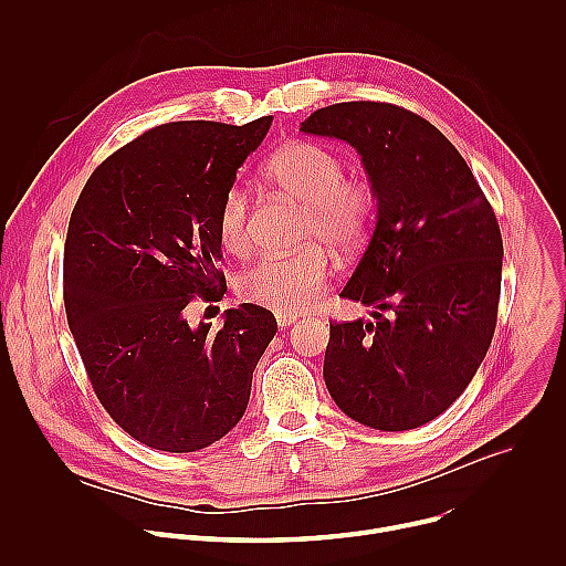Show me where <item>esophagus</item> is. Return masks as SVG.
<instances>
[{
  "label": "esophagus",
  "mask_w": 566,
  "mask_h": 566,
  "mask_svg": "<svg viewBox=\"0 0 566 566\" xmlns=\"http://www.w3.org/2000/svg\"><path fill=\"white\" fill-rule=\"evenodd\" d=\"M275 317H277V325H280L282 329H286V327H291V325H295V322H297V315H284V313H277Z\"/></svg>",
  "instance_id": "1"
}]
</instances>
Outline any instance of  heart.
Returning <instances> with one entry per match:
<instances>
[{
    "mask_svg": "<svg viewBox=\"0 0 566 566\" xmlns=\"http://www.w3.org/2000/svg\"><path fill=\"white\" fill-rule=\"evenodd\" d=\"M273 190L304 208L291 255H269L241 273L239 295L275 313L297 315L325 289L332 262L315 244L340 255L354 253L376 214V188L358 172L347 175L343 158L319 143L291 140L273 151L264 166ZM217 232L226 251L244 255L253 247V208L247 188L226 190L217 212ZM312 247L308 248L307 244Z\"/></svg>",
    "mask_w": 566,
    "mask_h": 566,
    "instance_id": "b5f03b06",
    "label": "heart"
}]
</instances>
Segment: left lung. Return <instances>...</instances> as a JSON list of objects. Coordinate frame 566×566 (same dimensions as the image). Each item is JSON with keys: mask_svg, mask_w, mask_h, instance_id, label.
<instances>
[{"mask_svg": "<svg viewBox=\"0 0 566 566\" xmlns=\"http://www.w3.org/2000/svg\"><path fill=\"white\" fill-rule=\"evenodd\" d=\"M300 129L349 143L376 188L374 234L340 293L376 311L367 322H329L327 389L363 426H426L491 347L504 258L497 217L457 147L408 109L338 103Z\"/></svg>", "mask_w": 566, "mask_h": 566, "instance_id": "left-lung-1", "label": "left lung"}]
</instances>
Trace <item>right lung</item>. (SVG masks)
<instances>
[{
    "label": "right lung",
    "instance_id": "add662e5",
    "mask_svg": "<svg viewBox=\"0 0 566 566\" xmlns=\"http://www.w3.org/2000/svg\"><path fill=\"white\" fill-rule=\"evenodd\" d=\"M271 123L158 125L103 160L71 212L69 329L103 408L147 448L195 452L226 437L277 332L249 302L219 332L186 319L197 295L226 293L219 203Z\"/></svg>",
    "mask_w": 566,
    "mask_h": 566
}]
</instances>
